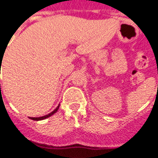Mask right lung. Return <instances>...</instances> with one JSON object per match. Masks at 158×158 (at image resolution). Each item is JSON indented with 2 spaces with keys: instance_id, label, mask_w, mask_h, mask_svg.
<instances>
[{
  "instance_id": "1",
  "label": "right lung",
  "mask_w": 158,
  "mask_h": 158,
  "mask_svg": "<svg viewBox=\"0 0 158 158\" xmlns=\"http://www.w3.org/2000/svg\"><path fill=\"white\" fill-rule=\"evenodd\" d=\"M59 106H58V107L55 109V110H53L52 113H50V114H46V115H44V116H41V117H30L32 120H35V121H39V120H44V119H45V118H48V117H50L51 115H52V114H54V113H56L57 111H58V109H59Z\"/></svg>"
}]
</instances>
